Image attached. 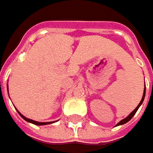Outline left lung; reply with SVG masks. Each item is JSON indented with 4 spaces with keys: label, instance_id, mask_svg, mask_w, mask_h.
I'll list each match as a JSON object with an SVG mask.
<instances>
[{
    "label": "left lung",
    "instance_id": "8db88e82",
    "mask_svg": "<svg viewBox=\"0 0 153 153\" xmlns=\"http://www.w3.org/2000/svg\"><path fill=\"white\" fill-rule=\"evenodd\" d=\"M145 94H146V88H145V89H144V93H143V96H142V99H141V100H140V104L138 105V106L136 107V108L134 109V111H133L132 112L130 113V114L128 115V117H127L126 118H124V119H123L122 121H120L117 124V126H118V125H122V124H124V123H126L127 122H128V121L130 120L131 118H132L133 117H134V115L136 113V111H137V110L139 109V107L140 106V105L142 104V102H143V100H144V99H145Z\"/></svg>",
    "mask_w": 153,
    "mask_h": 153
}]
</instances>
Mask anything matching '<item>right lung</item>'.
Listing matches in <instances>:
<instances>
[{
	"label": "right lung",
	"mask_w": 153,
	"mask_h": 153,
	"mask_svg": "<svg viewBox=\"0 0 153 153\" xmlns=\"http://www.w3.org/2000/svg\"><path fill=\"white\" fill-rule=\"evenodd\" d=\"M18 112H19V114L20 115L22 118H24V119H25V121H27V122H29V123H33V124H36V125H46V124H49V123H52L51 122H49V123H39V122H36V121L31 120V119H29V118H27V117H24V116L21 114L19 111H18Z\"/></svg>",
	"instance_id": "right-lung-1"
}]
</instances>
